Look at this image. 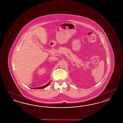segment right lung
Masks as SVG:
<instances>
[{"mask_svg":"<svg viewBox=\"0 0 123 123\" xmlns=\"http://www.w3.org/2000/svg\"><path fill=\"white\" fill-rule=\"evenodd\" d=\"M50 82H49L48 83V84H47L46 85H45V86H41V87H37V88H32V89H43V88H44L45 87H47V86H48L49 85V84L50 83Z\"/></svg>","mask_w":123,"mask_h":123,"instance_id":"obj_1","label":"right lung"}]
</instances>
